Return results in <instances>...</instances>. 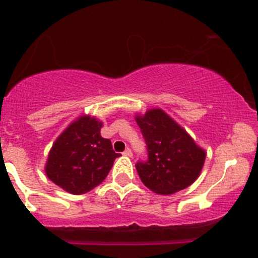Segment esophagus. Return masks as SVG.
I'll use <instances>...</instances> for the list:
<instances>
[{
    "mask_svg": "<svg viewBox=\"0 0 258 258\" xmlns=\"http://www.w3.org/2000/svg\"><path fill=\"white\" fill-rule=\"evenodd\" d=\"M123 156H126V157H132V151L130 150V148H126V150L123 151Z\"/></svg>",
    "mask_w": 258,
    "mask_h": 258,
    "instance_id": "34e87169",
    "label": "esophagus"
}]
</instances>
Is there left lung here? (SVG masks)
<instances>
[{"mask_svg":"<svg viewBox=\"0 0 258 258\" xmlns=\"http://www.w3.org/2000/svg\"><path fill=\"white\" fill-rule=\"evenodd\" d=\"M147 146L148 159L138 161L136 169L142 183L157 194H173L185 189L199 177L205 152L193 138L159 108L137 116Z\"/></svg>","mask_w":258,"mask_h":258,"instance_id":"1","label":"left lung"}]
</instances>
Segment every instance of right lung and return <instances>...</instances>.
<instances>
[{
    "label": "right lung",
    "mask_w": 258,
    "mask_h": 258,
    "mask_svg": "<svg viewBox=\"0 0 258 258\" xmlns=\"http://www.w3.org/2000/svg\"><path fill=\"white\" fill-rule=\"evenodd\" d=\"M101 122L83 116L58 137L48 156L45 173L68 193L85 194L99 185L120 154L101 137Z\"/></svg>",
    "instance_id": "1"
}]
</instances>
